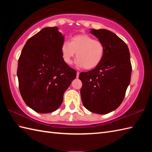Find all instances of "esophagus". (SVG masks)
<instances>
[{"mask_svg":"<svg viewBox=\"0 0 152 152\" xmlns=\"http://www.w3.org/2000/svg\"><path fill=\"white\" fill-rule=\"evenodd\" d=\"M79 74H80V72H79L78 71V72H77V73H76V78H78V77H79Z\"/></svg>","mask_w":152,"mask_h":152,"instance_id":"34e87169","label":"esophagus"}]
</instances>
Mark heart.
Wrapping results in <instances>:
<instances>
[{"instance_id":"heart-1","label":"heart","mask_w":152,"mask_h":152,"mask_svg":"<svg viewBox=\"0 0 152 152\" xmlns=\"http://www.w3.org/2000/svg\"><path fill=\"white\" fill-rule=\"evenodd\" d=\"M63 61L68 64L72 63L76 53V64L87 70L95 69L101 63L104 56V46L102 42L95 40L87 34H80L64 41L61 48Z\"/></svg>"}]
</instances>
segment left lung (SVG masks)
<instances>
[{"mask_svg": "<svg viewBox=\"0 0 152 152\" xmlns=\"http://www.w3.org/2000/svg\"><path fill=\"white\" fill-rule=\"evenodd\" d=\"M102 42L104 56L99 65L80 74L82 82V101L89 111L106 114L118 108L131 82L132 66L127 45L117 35L106 29H91Z\"/></svg>", "mask_w": 152, "mask_h": 152, "instance_id": "1", "label": "left lung"}]
</instances>
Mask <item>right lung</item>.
Masks as SVG:
<instances>
[{"instance_id":"1","label":"right lung","mask_w":152,"mask_h":152,"mask_svg":"<svg viewBox=\"0 0 152 152\" xmlns=\"http://www.w3.org/2000/svg\"><path fill=\"white\" fill-rule=\"evenodd\" d=\"M64 40L57 27H45L27 41L19 58V91L37 112L46 114L59 108L64 93L76 77V71L63 59Z\"/></svg>"}]
</instances>
